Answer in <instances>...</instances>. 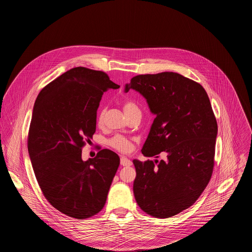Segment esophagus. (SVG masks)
<instances>
[{
  "label": "esophagus",
  "mask_w": 252,
  "mask_h": 252,
  "mask_svg": "<svg viewBox=\"0 0 252 252\" xmlns=\"http://www.w3.org/2000/svg\"><path fill=\"white\" fill-rule=\"evenodd\" d=\"M120 164H121V166H124V167H129V166H131L132 165V162H131V160L130 159H128V158H126V157H121L120 158Z\"/></svg>",
  "instance_id": "1"
}]
</instances>
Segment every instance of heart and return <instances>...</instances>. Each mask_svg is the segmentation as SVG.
<instances>
[{
	"label": "heart",
	"instance_id": "heart-1",
	"mask_svg": "<svg viewBox=\"0 0 252 252\" xmlns=\"http://www.w3.org/2000/svg\"><path fill=\"white\" fill-rule=\"evenodd\" d=\"M122 108L126 114L127 117H130L133 114L136 113H140L141 114V109L138 107V105L131 101V100H126L122 103ZM104 114H105V109L102 108L97 116V124L99 126H101L103 124V120H104ZM108 144L110 145V147H112L113 149L123 152V153H128L133 149V142L121 135H116L113 138H111L108 141Z\"/></svg>",
	"mask_w": 252,
	"mask_h": 252
}]
</instances>
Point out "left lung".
Masks as SVG:
<instances>
[{
    "label": "left lung",
    "instance_id": "1",
    "mask_svg": "<svg viewBox=\"0 0 252 252\" xmlns=\"http://www.w3.org/2000/svg\"><path fill=\"white\" fill-rule=\"evenodd\" d=\"M130 89L156 115L142 153L166 156L133 161L136 201L149 216H176L198 200L213 175L217 122L209 96L200 83L173 72L136 75L125 92Z\"/></svg>",
    "mask_w": 252,
    "mask_h": 252
}]
</instances>
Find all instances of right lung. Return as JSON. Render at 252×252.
<instances>
[{"instance_id":"add662e5","label":"right lung","mask_w":252,"mask_h":252,"mask_svg":"<svg viewBox=\"0 0 252 252\" xmlns=\"http://www.w3.org/2000/svg\"><path fill=\"white\" fill-rule=\"evenodd\" d=\"M120 86L108 74L84 67L64 72L36 97L28 133V151L39 188L48 203L76 219L104 208L119 167L118 155L101 149L82 161L81 151L96 131L104 92Z\"/></svg>"}]
</instances>
